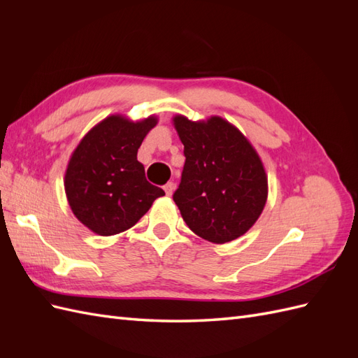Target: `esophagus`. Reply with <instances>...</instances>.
Returning <instances> with one entry per match:
<instances>
[{"label": "esophagus", "mask_w": 358, "mask_h": 358, "mask_svg": "<svg viewBox=\"0 0 358 358\" xmlns=\"http://www.w3.org/2000/svg\"><path fill=\"white\" fill-rule=\"evenodd\" d=\"M175 188H176V183L175 182H167L166 185H164V191H166L167 196H171L173 191H175Z\"/></svg>", "instance_id": "obj_1"}]
</instances>
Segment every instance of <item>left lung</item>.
Here are the masks:
<instances>
[{
    "instance_id": "left-lung-1",
    "label": "left lung",
    "mask_w": 358,
    "mask_h": 358,
    "mask_svg": "<svg viewBox=\"0 0 358 358\" xmlns=\"http://www.w3.org/2000/svg\"><path fill=\"white\" fill-rule=\"evenodd\" d=\"M185 166L173 194L183 221L203 239L227 243L245 234L267 200L263 162L246 137L222 117L176 116Z\"/></svg>"
}]
</instances>
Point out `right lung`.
I'll return each instance as SVG.
<instances>
[{
  "label": "right lung",
  "mask_w": 358,
  "mask_h": 358,
  "mask_svg": "<svg viewBox=\"0 0 358 358\" xmlns=\"http://www.w3.org/2000/svg\"><path fill=\"white\" fill-rule=\"evenodd\" d=\"M157 125L150 116L131 122L109 116L76 148L66 171L70 208L83 225L100 236L125 231L142 218L164 191L146 180L137 150Z\"/></svg>",
  "instance_id": "1"
}]
</instances>
